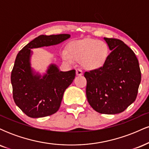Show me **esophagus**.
<instances>
[{
  "instance_id": "obj_1",
  "label": "esophagus",
  "mask_w": 149,
  "mask_h": 149,
  "mask_svg": "<svg viewBox=\"0 0 149 149\" xmlns=\"http://www.w3.org/2000/svg\"><path fill=\"white\" fill-rule=\"evenodd\" d=\"M83 71H82L81 69H76V75H77V76H82V75H83Z\"/></svg>"
}]
</instances>
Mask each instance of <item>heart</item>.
Returning a JSON list of instances; mask_svg holds the SVG:
<instances>
[{"label": "heart", "instance_id": "heart-1", "mask_svg": "<svg viewBox=\"0 0 149 149\" xmlns=\"http://www.w3.org/2000/svg\"><path fill=\"white\" fill-rule=\"evenodd\" d=\"M68 49L69 53L66 50L61 52L63 59L70 62H72L73 59L80 61L83 67L88 70L103 67L110 54V49L107 42L92 38L71 42Z\"/></svg>", "mask_w": 149, "mask_h": 149}]
</instances>
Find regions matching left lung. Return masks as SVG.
<instances>
[{
  "label": "left lung",
  "instance_id": "1",
  "mask_svg": "<svg viewBox=\"0 0 149 149\" xmlns=\"http://www.w3.org/2000/svg\"><path fill=\"white\" fill-rule=\"evenodd\" d=\"M104 39L111 52L103 67L84 73L86 96L97 112L120 113L136 100L141 71L134 52L122 40Z\"/></svg>",
  "mask_w": 149,
  "mask_h": 149
}]
</instances>
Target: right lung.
<instances>
[{"mask_svg": "<svg viewBox=\"0 0 149 149\" xmlns=\"http://www.w3.org/2000/svg\"><path fill=\"white\" fill-rule=\"evenodd\" d=\"M70 37L66 33L40 35L17 55L11 73L13 99L29 117L36 118L55 113L60 107L64 91L76 76L75 70L61 71L54 64H51L46 73L40 75L31 67V49L57 45Z\"/></svg>", "mask_w": 149, "mask_h": 149, "instance_id": "obj_1", "label": "right lung"}]
</instances>
